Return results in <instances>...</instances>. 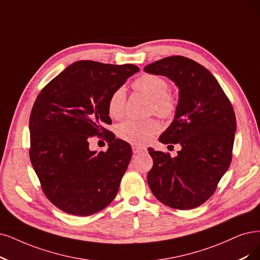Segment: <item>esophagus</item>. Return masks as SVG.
<instances>
[{
    "instance_id": "1",
    "label": "esophagus",
    "mask_w": 260,
    "mask_h": 260,
    "mask_svg": "<svg viewBox=\"0 0 260 260\" xmlns=\"http://www.w3.org/2000/svg\"><path fill=\"white\" fill-rule=\"evenodd\" d=\"M133 149V152L135 153V154H138V153H141V152H145L147 149L143 148V147H138V146H133L132 147Z\"/></svg>"
}]
</instances>
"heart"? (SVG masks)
I'll return each mask as SVG.
<instances>
[{
	"mask_svg": "<svg viewBox=\"0 0 260 260\" xmlns=\"http://www.w3.org/2000/svg\"><path fill=\"white\" fill-rule=\"evenodd\" d=\"M134 89L140 92L151 101V110L161 118H171L177 109L175 96L168 92V83L160 76L146 74L140 76L133 83ZM126 91L119 86L110 95L108 111L112 118L119 119L124 114ZM159 124L154 119L136 120L128 119L118 126V135L123 140L135 145L148 143L159 132Z\"/></svg>",
	"mask_w": 260,
	"mask_h": 260,
	"instance_id": "heart-1",
	"label": "heart"
}]
</instances>
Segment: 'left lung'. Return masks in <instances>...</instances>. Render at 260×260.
Instances as JSON below:
<instances>
[{
	"label": "left lung",
	"instance_id": "1",
	"mask_svg": "<svg viewBox=\"0 0 260 260\" xmlns=\"http://www.w3.org/2000/svg\"><path fill=\"white\" fill-rule=\"evenodd\" d=\"M143 71L167 77L179 89L174 121L158 140L178 143L181 150L171 157L148 149L153 158L148 184L168 207L194 209L212 196L232 161L237 129L233 106L215 77L188 57H164Z\"/></svg>",
	"mask_w": 260,
	"mask_h": 260
}]
</instances>
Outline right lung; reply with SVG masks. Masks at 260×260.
<instances>
[{"mask_svg": "<svg viewBox=\"0 0 260 260\" xmlns=\"http://www.w3.org/2000/svg\"><path fill=\"white\" fill-rule=\"evenodd\" d=\"M137 72L133 64L78 61L38 94L28 124L30 158L46 197L64 212L92 215L117 196L132 148L103 125L111 123L110 95ZM103 132L108 151H91L88 138Z\"/></svg>", "mask_w": 260, "mask_h": 260, "instance_id": "right-lung-1", "label": "right lung"}]
</instances>
